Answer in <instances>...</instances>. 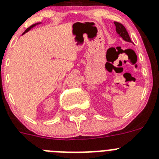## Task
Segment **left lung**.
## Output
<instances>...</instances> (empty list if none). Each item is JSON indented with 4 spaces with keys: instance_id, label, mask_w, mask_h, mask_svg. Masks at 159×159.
I'll list each match as a JSON object with an SVG mask.
<instances>
[{
    "instance_id": "obj_1",
    "label": "left lung",
    "mask_w": 159,
    "mask_h": 159,
    "mask_svg": "<svg viewBox=\"0 0 159 159\" xmlns=\"http://www.w3.org/2000/svg\"><path fill=\"white\" fill-rule=\"evenodd\" d=\"M114 24L116 26V30L117 32V34L124 39V40L127 41V42H130L131 43V39L129 37V34L128 33L127 30L123 26V24L119 22H114Z\"/></svg>"
}]
</instances>
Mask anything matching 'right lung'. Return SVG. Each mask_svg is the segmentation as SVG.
Segmentation results:
<instances>
[{"instance_id": "right-lung-1", "label": "right lung", "mask_w": 159, "mask_h": 159, "mask_svg": "<svg viewBox=\"0 0 159 159\" xmlns=\"http://www.w3.org/2000/svg\"><path fill=\"white\" fill-rule=\"evenodd\" d=\"M34 25H32V26H31V27H28V28H27V30H25V32L28 31V30H30V28H31V27H34ZM25 32H24V33H25ZM24 33H23V34H24Z\"/></svg>"}]
</instances>
